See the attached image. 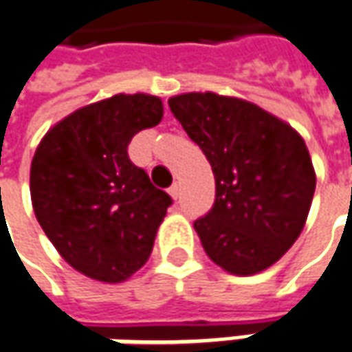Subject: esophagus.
<instances>
[{
    "label": "esophagus",
    "mask_w": 352,
    "mask_h": 352,
    "mask_svg": "<svg viewBox=\"0 0 352 352\" xmlns=\"http://www.w3.org/2000/svg\"><path fill=\"white\" fill-rule=\"evenodd\" d=\"M169 195H171V199H179V195H181V187H179V183H175V185H171L169 187Z\"/></svg>",
    "instance_id": "34e87169"
}]
</instances>
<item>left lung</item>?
<instances>
[{"instance_id":"left-lung-1","label":"left lung","mask_w":352,"mask_h":352,"mask_svg":"<svg viewBox=\"0 0 352 352\" xmlns=\"http://www.w3.org/2000/svg\"><path fill=\"white\" fill-rule=\"evenodd\" d=\"M171 113L204 152L216 199L195 230L224 271L248 276L269 269L302 234L316 171L306 142L257 104L216 93H183Z\"/></svg>"}]
</instances>
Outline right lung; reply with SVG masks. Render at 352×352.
Masks as SVG:
<instances>
[{
    "mask_svg": "<svg viewBox=\"0 0 352 352\" xmlns=\"http://www.w3.org/2000/svg\"><path fill=\"white\" fill-rule=\"evenodd\" d=\"M160 97L118 93L50 128L31 164L36 220L58 253L89 278L122 283L144 267L171 197L128 157V144L160 124Z\"/></svg>",
    "mask_w": 352,
    "mask_h": 352,
    "instance_id": "1",
    "label": "right lung"
}]
</instances>
